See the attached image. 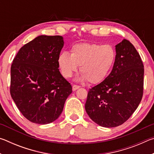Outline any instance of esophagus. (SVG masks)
Wrapping results in <instances>:
<instances>
[{
	"instance_id": "obj_1",
	"label": "esophagus",
	"mask_w": 154,
	"mask_h": 154,
	"mask_svg": "<svg viewBox=\"0 0 154 154\" xmlns=\"http://www.w3.org/2000/svg\"><path fill=\"white\" fill-rule=\"evenodd\" d=\"M80 88V86L79 85H75V84H74L73 85H72V90L73 91H75L76 90H77V89H79V88Z\"/></svg>"
}]
</instances>
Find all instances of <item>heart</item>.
<instances>
[{"mask_svg":"<svg viewBox=\"0 0 154 154\" xmlns=\"http://www.w3.org/2000/svg\"><path fill=\"white\" fill-rule=\"evenodd\" d=\"M116 58V49L111 45L81 43L72 47L71 55L65 51L60 54L58 61L64 77H72L80 66V79L96 84L107 76Z\"/></svg>","mask_w":154,"mask_h":154,"instance_id":"b5f03b06","label":"heart"}]
</instances>
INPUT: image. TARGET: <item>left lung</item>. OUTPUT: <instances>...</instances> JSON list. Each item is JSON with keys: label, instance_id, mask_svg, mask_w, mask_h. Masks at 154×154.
Masks as SVG:
<instances>
[{"label": "left lung", "instance_id": "left-lung-1", "mask_svg": "<svg viewBox=\"0 0 154 154\" xmlns=\"http://www.w3.org/2000/svg\"><path fill=\"white\" fill-rule=\"evenodd\" d=\"M116 58L106 79L89 90L85 109L99 126L113 128L124 124L141 101L144 66L129 41L116 45Z\"/></svg>", "mask_w": 154, "mask_h": 154}]
</instances>
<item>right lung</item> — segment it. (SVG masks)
<instances>
[{"instance_id":"add662e5","label":"right lung","mask_w":154,"mask_h":154,"mask_svg":"<svg viewBox=\"0 0 154 154\" xmlns=\"http://www.w3.org/2000/svg\"><path fill=\"white\" fill-rule=\"evenodd\" d=\"M63 45L61 36H38L22 47L13 60L10 93L32 123L47 124L58 119L72 92L71 83L58 69Z\"/></svg>"}]
</instances>
